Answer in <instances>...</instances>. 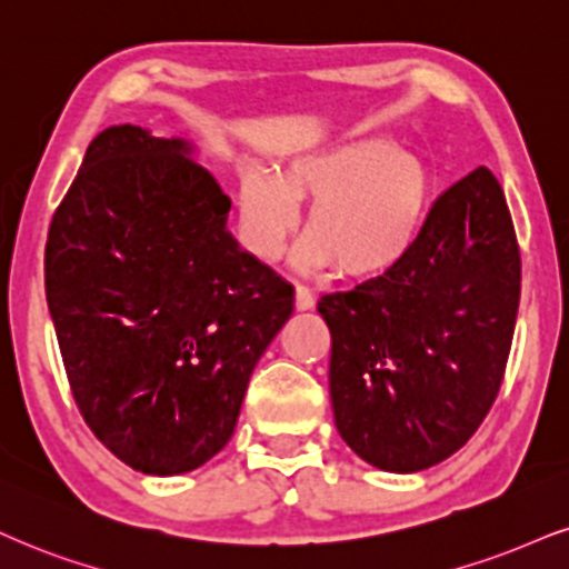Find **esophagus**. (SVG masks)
<instances>
[{
	"label": "esophagus",
	"mask_w": 569,
	"mask_h": 569,
	"mask_svg": "<svg viewBox=\"0 0 569 569\" xmlns=\"http://www.w3.org/2000/svg\"><path fill=\"white\" fill-rule=\"evenodd\" d=\"M313 303H317V300H313V292L303 284H296V308H298V311H311Z\"/></svg>",
	"instance_id": "34e87169"
}]
</instances>
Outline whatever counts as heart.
I'll return each mask as SVG.
<instances>
[{
  "label": "heart",
  "mask_w": 569,
  "mask_h": 569,
  "mask_svg": "<svg viewBox=\"0 0 569 569\" xmlns=\"http://www.w3.org/2000/svg\"><path fill=\"white\" fill-rule=\"evenodd\" d=\"M435 198L427 160L382 134H350L290 152L277 171H242L237 184L244 244L263 261L282 252L311 202L298 263L377 279L406 261Z\"/></svg>",
  "instance_id": "obj_1"
}]
</instances>
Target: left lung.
<instances>
[{
    "label": "left lung",
    "instance_id": "1",
    "mask_svg": "<svg viewBox=\"0 0 569 569\" xmlns=\"http://www.w3.org/2000/svg\"><path fill=\"white\" fill-rule=\"evenodd\" d=\"M517 306L520 248L480 166L435 200L403 263L319 300L340 438L398 475L459 451L499 396Z\"/></svg>",
    "mask_w": 569,
    "mask_h": 569
}]
</instances>
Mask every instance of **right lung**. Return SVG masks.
I'll return each mask as SVG.
<instances>
[{"mask_svg":"<svg viewBox=\"0 0 569 569\" xmlns=\"http://www.w3.org/2000/svg\"><path fill=\"white\" fill-rule=\"evenodd\" d=\"M198 147L113 126L47 237V306L91 432L144 475H184L234 432L292 284L240 248Z\"/></svg>","mask_w":569,"mask_h":569,"instance_id":"add662e5","label":"right lung"}]
</instances>
